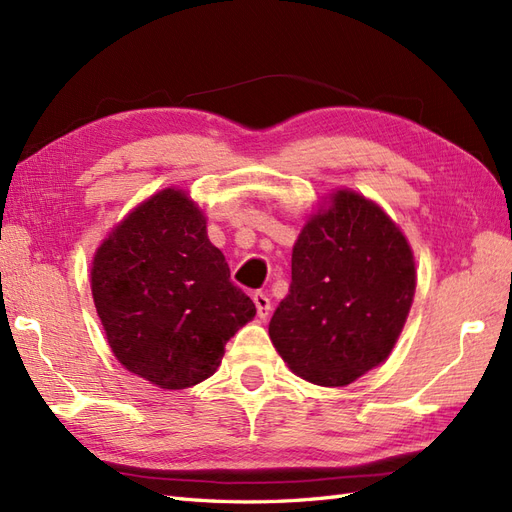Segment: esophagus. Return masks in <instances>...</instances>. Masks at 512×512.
Segmentation results:
<instances>
[{"mask_svg":"<svg viewBox=\"0 0 512 512\" xmlns=\"http://www.w3.org/2000/svg\"><path fill=\"white\" fill-rule=\"evenodd\" d=\"M252 299H254V303H256V312H258L260 319H267L269 312H271V301H269V297H267L265 293H254Z\"/></svg>","mask_w":512,"mask_h":512,"instance_id":"34e87169","label":"esophagus"}]
</instances>
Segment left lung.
<instances>
[{
	"mask_svg": "<svg viewBox=\"0 0 512 512\" xmlns=\"http://www.w3.org/2000/svg\"><path fill=\"white\" fill-rule=\"evenodd\" d=\"M290 271L269 336L293 372L338 388L390 355L416 293V265L377 204L338 191L303 226Z\"/></svg>",
	"mask_w": 512,
	"mask_h": 512,
	"instance_id": "obj_1",
	"label": "left lung"
}]
</instances>
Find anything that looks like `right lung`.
<instances>
[{
	"label": "right lung",
	"mask_w": 512,
	"mask_h": 512,
	"mask_svg": "<svg viewBox=\"0 0 512 512\" xmlns=\"http://www.w3.org/2000/svg\"><path fill=\"white\" fill-rule=\"evenodd\" d=\"M92 297L118 362L163 390L209 379L256 314L181 189L159 191L109 234L92 262Z\"/></svg>",
	"instance_id": "add662e5"
}]
</instances>
